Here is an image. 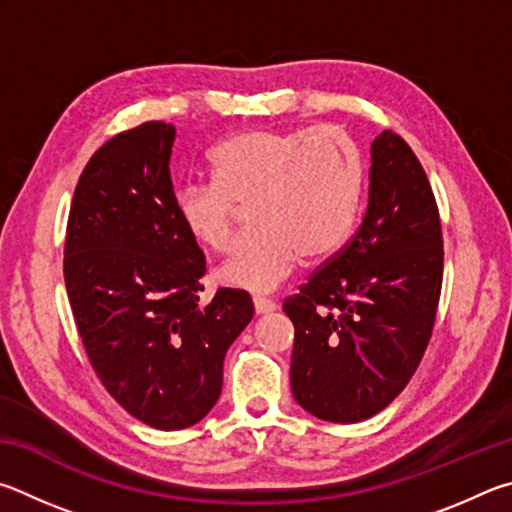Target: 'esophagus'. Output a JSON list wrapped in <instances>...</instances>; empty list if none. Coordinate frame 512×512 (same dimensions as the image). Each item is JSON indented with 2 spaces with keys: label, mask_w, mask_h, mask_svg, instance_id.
Returning a JSON list of instances; mask_svg holds the SVG:
<instances>
[{
  "label": "esophagus",
  "mask_w": 512,
  "mask_h": 512,
  "mask_svg": "<svg viewBox=\"0 0 512 512\" xmlns=\"http://www.w3.org/2000/svg\"><path fill=\"white\" fill-rule=\"evenodd\" d=\"M254 310H256V315H267V312H274L276 310V303L272 299L256 297L254 299Z\"/></svg>",
  "instance_id": "esophagus-1"
}]
</instances>
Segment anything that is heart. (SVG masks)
<instances>
[{
    "label": "heart",
    "instance_id": "b5f03b06",
    "mask_svg": "<svg viewBox=\"0 0 512 512\" xmlns=\"http://www.w3.org/2000/svg\"><path fill=\"white\" fill-rule=\"evenodd\" d=\"M215 179L186 182L175 211L188 236L224 251L240 206H251L256 229L233 245L218 279L265 294L299 265L326 261L353 231L364 191L362 152L339 125L233 134L213 150Z\"/></svg>",
    "mask_w": 512,
    "mask_h": 512
}]
</instances>
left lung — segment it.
<instances>
[{
	"instance_id": "obj_1",
	"label": "left lung",
	"mask_w": 512,
	"mask_h": 512,
	"mask_svg": "<svg viewBox=\"0 0 512 512\" xmlns=\"http://www.w3.org/2000/svg\"><path fill=\"white\" fill-rule=\"evenodd\" d=\"M369 179L360 229L283 301L294 324V400L328 423L371 418L407 387L441 299L436 197L400 134L375 137Z\"/></svg>"
}]
</instances>
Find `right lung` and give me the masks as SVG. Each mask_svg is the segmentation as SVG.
<instances>
[{
    "instance_id": "right-lung-1",
    "label": "right lung",
    "mask_w": 512,
    "mask_h": 512,
    "mask_svg": "<svg viewBox=\"0 0 512 512\" xmlns=\"http://www.w3.org/2000/svg\"><path fill=\"white\" fill-rule=\"evenodd\" d=\"M175 128L146 121L87 161L67 220L65 285L89 364L141 423L184 429L209 414L222 364L254 317L245 290L200 303L204 254L175 211Z\"/></svg>"
}]
</instances>
